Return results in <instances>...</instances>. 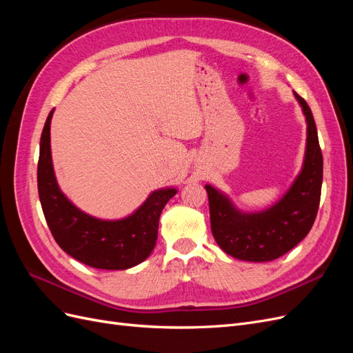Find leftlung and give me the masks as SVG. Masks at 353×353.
Wrapping results in <instances>:
<instances>
[{"label": "left lung", "mask_w": 353, "mask_h": 353, "mask_svg": "<svg viewBox=\"0 0 353 353\" xmlns=\"http://www.w3.org/2000/svg\"><path fill=\"white\" fill-rule=\"evenodd\" d=\"M294 95L306 116L307 138L302 172L287 194L263 212L241 213L228 197L206 185L212 234L219 248L232 258L274 261L301 243L314 225L321 199L323 153L312 112L301 95Z\"/></svg>", "instance_id": "left-lung-1"}]
</instances>
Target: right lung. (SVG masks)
<instances>
[{
	"label": "right lung",
	"instance_id": "add662e5",
	"mask_svg": "<svg viewBox=\"0 0 353 353\" xmlns=\"http://www.w3.org/2000/svg\"><path fill=\"white\" fill-rule=\"evenodd\" d=\"M50 112L41 134L38 194L48 228L60 248L77 261L99 270H128L152 253L159 218L175 188L157 190L131 216L101 221L87 215L61 193L52 170L50 148Z\"/></svg>",
	"mask_w": 353,
	"mask_h": 353
}]
</instances>
